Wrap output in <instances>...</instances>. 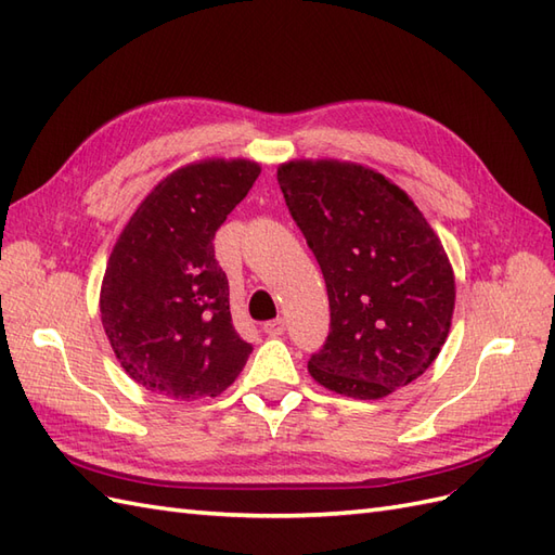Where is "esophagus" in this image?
I'll use <instances>...</instances> for the list:
<instances>
[{
	"label": "esophagus",
	"instance_id": "obj_1",
	"mask_svg": "<svg viewBox=\"0 0 555 555\" xmlns=\"http://www.w3.org/2000/svg\"><path fill=\"white\" fill-rule=\"evenodd\" d=\"M264 333H267V335H272V337L283 335V333H286V321H283V319L267 321V323H264Z\"/></svg>",
	"mask_w": 555,
	"mask_h": 555
}]
</instances>
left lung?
<instances>
[{
  "label": "left lung",
  "mask_w": 555,
  "mask_h": 555,
  "mask_svg": "<svg viewBox=\"0 0 555 555\" xmlns=\"http://www.w3.org/2000/svg\"><path fill=\"white\" fill-rule=\"evenodd\" d=\"M276 178L328 288L331 333L309 375L349 399H385L448 339L454 274L443 244L413 198L367 166L295 159Z\"/></svg>",
  "instance_id": "1"
}]
</instances>
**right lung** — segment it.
Returning a JSON list of instances; mask_svg holds the SVG:
<instances>
[{
  "label": "right lung",
  "mask_w": 555,
  "mask_h": 555,
  "mask_svg": "<svg viewBox=\"0 0 555 555\" xmlns=\"http://www.w3.org/2000/svg\"><path fill=\"white\" fill-rule=\"evenodd\" d=\"M258 176L248 159L182 166L142 198L112 248L103 328L126 375L147 391L196 401L244 371L253 347L234 331L212 238Z\"/></svg>",
  "instance_id": "1"
}]
</instances>
